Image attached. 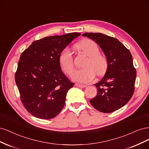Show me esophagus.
<instances>
[{"instance_id": "1", "label": "esophagus", "mask_w": 149, "mask_h": 149, "mask_svg": "<svg viewBox=\"0 0 149 149\" xmlns=\"http://www.w3.org/2000/svg\"><path fill=\"white\" fill-rule=\"evenodd\" d=\"M75 85L76 86V87H78L80 88H85L86 87H87V85H80V84H75Z\"/></svg>"}]
</instances>
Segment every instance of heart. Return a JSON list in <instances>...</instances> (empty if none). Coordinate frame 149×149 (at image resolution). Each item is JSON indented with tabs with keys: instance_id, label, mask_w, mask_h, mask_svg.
<instances>
[{
	"instance_id": "heart-1",
	"label": "heart",
	"mask_w": 149,
	"mask_h": 149,
	"mask_svg": "<svg viewBox=\"0 0 149 149\" xmlns=\"http://www.w3.org/2000/svg\"><path fill=\"white\" fill-rule=\"evenodd\" d=\"M77 49L88 56L83 65L84 68L78 69L72 74V77L77 82L88 83L92 81L96 75H103L107 72L108 64L106 57L99 54L98 45L90 40H85L77 45ZM59 64L64 72L70 75L74 68V56L69 47L62 50L59 57Z\"/></svg>"
}]
</instances>
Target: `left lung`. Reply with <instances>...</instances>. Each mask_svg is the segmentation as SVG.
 I'll use <instances>...</instances> for the list:
<instances>
[{"label":"left lung","mask_w":149,"mask_h":149,"mask_svg":"<svg viewBox=\"0 0 149 149\" xmlns=\"http://www.w3.org/2000/svg\"><path fill=\"white\" fill-rule=\"evenodd\" d=\"M83 36L99 45L108 61V69L103 78L95 84L96 97L90 100L98 111L109 113L124 106L132 97L136 78L130 51L118 40L100 33H85Z\"/></svg>","instance_id":"obj_1"}]
</instances>
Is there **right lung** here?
Returning <instances> with one entry per match:
<instances>
[{"label": "right lung", "instance_id": "right-lung-1", "mask_svg": "<svg viewBox=\"0 0 149 149\" xmlns=\"http://www.w3.org/2000/svg\"><path fill=\"white\" fill-rule=\"evenodd\" d=\"M80 35L45 37L33 41L22 53L15 79L21 102L33 116L49 119L63 108L74 83L62 72L59 57L62 50Z\"/></svg>", "mask_w": 149, "mask_h": 149}]
</instances>
